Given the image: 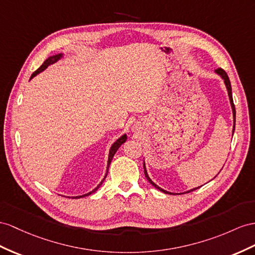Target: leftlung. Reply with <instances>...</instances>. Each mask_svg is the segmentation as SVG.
<instances>
[{"label": "left lung", "mask_w": 255, "mask_h": 255, "mask_svg": "<svg viewBox=\"0 0 255 255\" xmlns=\"http://www.w3.org/2000/svg\"><path fill=\"white\" fill-rule=\"evenodd\" d=\"M215 73L217 74H219L222 78H223L224 80V83H225V86H226V89H227V93H228V97H230V101H231V106H232V110H233V116H234V128H233V132H234V130H235V122H236V110H235V106H234V101H233V95H232V85H231V82H230V78H228V75H227V73L226 72L223 70V69H221V68H219V69H217L215 70ZM143 168H144V174H145V178L147 179V181L149 182V183H151L154 187H156L157 188V190H159V191H161V192H164V193H166V194H173V193H170V192H167V191H165V190H162L161 187H159L158 185H156L154 182L149 179V177H148V174H147V171H146V168H145V164H143ZM197 188H199V187H196V188H193V190H190V191H187V192H185V193H190V192H193V191H195V190H197Z\"/></svg>", "instance_id": "left-lung-1"}]
</instances>
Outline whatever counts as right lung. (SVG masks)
<instances>
[{
    "label": "right lung",
    "instance_id": "add662e5",
    "mask_svg": "<svg viewBox=\"0 0 255 255\" xmlns=\"http://www.w3.org/2000/svg\"><path fill=\"white\" fill-rule=\"evenodd\" d=\"M62 57V54H58V55H55V56H51V57H49L48 59H46L44 61V63L41 65L40 68H38L33 74L31 75V78L30 80H32V78H33L35 75H37L38 73H41L42 71H44L45 69H46L48 65H50V64H53V63H55V62H57L58 60L60 59V58ZM126 140H127V135L126 134H123L121 138H119L117 139L114 143H113V145L111 146V148H110V153H109V159H108V168H107V173H106V175H104V178H103V180L100 182V184L98 185L95 190H93L91 192H89V193H87V194H85V195H81V196H75V197H72V198H82V197H85V196H89L90 194H93V193H95L98 188L100 187V185L103 183V181H104V179L107 178V174H108V170H109V167H110V164H111V161H112V159H113V157H114V155H115V153H116V151L117 149H119L120 147H121V145L123 144V143H125L126 142ZM70 198V197H69Z\"/></svg>",
    "mask_w": 255,
    "mask_h": 255
}]
</instances>
